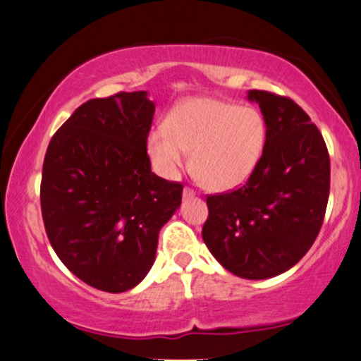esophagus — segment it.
<instances>
[{"label": "esophagus", "mask_w": 361, "mask_h": 361, "mask_svg": "<svg viewBox=\"0 0 361 361\" xmlns=\"http://www.w3.org/2000/svg\"><path fill=\"white\" fill-rule=\"evenodd\" d=\"M195 195H197V192H195V190H192V188H188V186H186V188L183 190V197H185V198L195 197Z\"/></svg>", "instance_id": "esophagus-1"}]
</instances>
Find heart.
<instances>
[{"instance_id":"1","label":"heart","mask_w":361,"mask_h":361,"mask_svg":"<svg viewBox=\"0 0 361 361\" xmlns=\"http://www.w3.org/2000/svg\"><path fill=\"white\" fill-rule=\"evenodd\" d=\"M267 121L257 107L212 97L181 102L166 117V128L147 136V154L159 175L175 178L188 163L203 186L216 192L244 185L262 159Z\"/></svg>"}]
</instances>
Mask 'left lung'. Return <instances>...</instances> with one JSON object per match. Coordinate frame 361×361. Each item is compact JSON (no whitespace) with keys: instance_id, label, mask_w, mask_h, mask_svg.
Masks as SVG:
<instances>
[{"instance_id":"1","label":"left lung","mask_w":361,"mask_h":361,"mask_svg":"<svg viewBox=\"0 0 361 361\" xmlns=\"http://www.w3.org/2000/svg\"><path fill=\"white\" fill-rule=\"evenodd\" d=\"M267 121L262 159L244 186L208 195L202 237L244 279L286 272L314 244L329 197V154L319 129L293 99L249 90Z\"/></svg>"}]
</instances>
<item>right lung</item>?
Returning a JSON list of instances; mask_svg holds the SVG:
<instances>
[{
    "label": "right lung",
    "instance_id": "add662e5",
    "mask_svg": "<svg viewBox=\"0 0 361 361\" xmlns=\"http://www.w3.org/2000/svg\"><path fill=\"white\" fill-rule=\"evenodd\" d=\"M153 116L145 90L90 99L54 134L43 161L50 244L72 274L106 293L145 279L159 230L181 205L183 185L151 171Z\"/></svg>",
    "mask_w": 361,
    "mask_h": 361
}]
</instances>
